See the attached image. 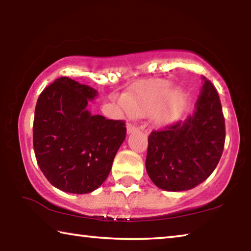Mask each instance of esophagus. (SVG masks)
<instances>
[{
	"label": "esophagus",
	"instance_id": "esophagus-1",
	"mask_svg": "<svg viewBox=\"0 0 251 251\" xmlns=\"http://www.w3.org/2000/svg\"><path fill=\"white\" fill-rule=\"evenodd\" d=\"M126 127H127V133H128V134L134 133V131H137V129H138L137 127L131 124V123H128V124H127Z\"/></svg>",
	"mask_w": 251,
	"mask_h": 251
}]
</instances>
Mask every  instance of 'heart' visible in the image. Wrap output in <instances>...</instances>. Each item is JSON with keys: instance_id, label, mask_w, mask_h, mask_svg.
<instances>
[{"instance_id": "1", "label": "heart", "mask_w": 251, "mask_h": 251, "mask_svg": "<svg viewBox=\"0 0 251 251\" xmlns=\"http://www.w3.org/2000/svg\"><path fill=\"white\" fill-rule=\"evenodd\" d=\"M172 84L167 80H154L143 92L126 99V107L133 115H144L151 113L157 106L154 117L157 122H167L175 115L182 104V93L172 90Z\"/></svg>"}]
</instances>
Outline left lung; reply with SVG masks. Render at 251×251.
<instances>
[{"label": "left lung", "instance_id": "obj_1", "mask_svg": "<svg viewBox=\"0 0 251 251\" xmlns=\"http://www.w3.org/2000/svg\"><path fill=\"white\" fill-rule=\"evenodd\" d=\"M202 80L193 115L148 137L146 171L158 188H194L211 175L223 155L226 130L222 103L210 80Z\"/></svg>", "mask_w": 251, "mask_h": 251}]
</instances>
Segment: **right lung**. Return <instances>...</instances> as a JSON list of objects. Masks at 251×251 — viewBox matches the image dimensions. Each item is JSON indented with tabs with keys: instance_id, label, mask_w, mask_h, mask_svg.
<instances>
[{
	"instance_id": "right-lung-1",
	"label": "right lung",
	"mask_w": 251,
	"mask_h": 251,
	"mask_svg": "<svg viewBox=\"0 0 251 251\" xmlns=\"http://www.w3.org/2000/svg\"><path fill=\"white\" fill-rule=\"evenodd\" d=\"M96 95L87 85L59 77L37 100L34 152L46 179L65 193L87 194L99 188L126 137L124 121L106 120L87 109Z\"/></svg>"
}]
</instances>
